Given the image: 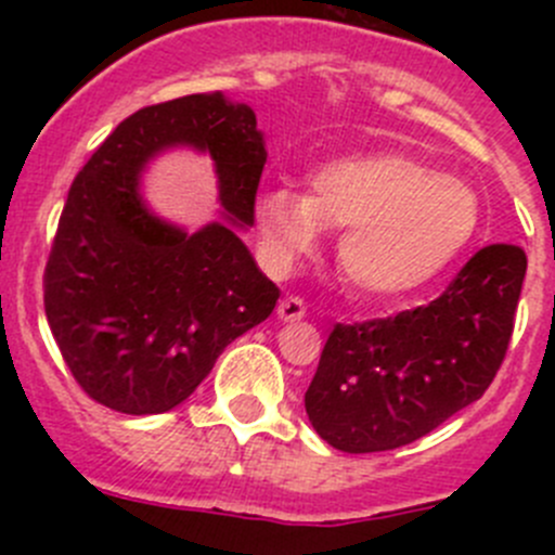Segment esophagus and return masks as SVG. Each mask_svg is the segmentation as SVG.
<instances>
[{
  "instance_id": "1",
  "label": "esophagus",
  "mask_w": 555,
  "mask_h": 555,
  "mask_svg": "<svg viewBox=\"0 0 555 555\" xmlns=\"http://www.w3.org/2000/svg\"><path fill=\"white\" fill-rule=\"evenodd\" d=\"M276 313L282 322H300L306 317V304L300 298H295V295H289V298L279 300Z\"/></svg>"
}]
</instances>
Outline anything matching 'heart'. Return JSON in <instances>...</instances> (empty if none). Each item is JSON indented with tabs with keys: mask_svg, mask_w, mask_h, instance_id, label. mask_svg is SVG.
I'll return each mask as SVG.
<instances>
[{
	"mask_svg": "<svg viewBox=\"0 0 555 555\" xmlns=\"http://www.w3.org/2000/svg\"><path fill=\"white\" fill-rule=\"evenodd\" d=\"M478 222L467 182L397 150L324 160L309 173L306 195L271 188L257 198V231L273 266L311 249L319 228H344L340 273L382 300L427 287L473 242Z\"/></svg>",
	"mask_w": 555,
	"mask_h": 555,
	"instance_id": "b5f03b06",
	"label": "heart"
}]
</instances>
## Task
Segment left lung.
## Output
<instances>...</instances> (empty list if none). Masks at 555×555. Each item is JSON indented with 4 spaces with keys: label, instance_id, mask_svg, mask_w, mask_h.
<instances>
[{
    "label": "left lung",
    "instance_id": "left-lung-1",
    "mask_svg": "<svg viewBox=\"0 0 555 555\" xmlns=\"http://www.w3.org/2000/svg\"><path fill=\"white\" fill-rule=\"evenodd\" d=\"M526 251H475L440 298L397 317L335 324L306 413L346 453L391 451L424 438L480 400L511 344Z\"/></svg>",
    "mask_w": 555,
    "mask_h": 555
}]
</instances>
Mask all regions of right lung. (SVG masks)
Instances as JSON below:
<instances>
[{
    "mask_svg": "<svg viewBox=\"0 0 555 555\" xmlns=\"http://www.w3.org/2000/svg\"><path fill=\"white\" fill-rule=\"evenodd\" d=\"M169 146L209 152L227 219L255 225L268 158L255 112L220 91L193 93L133 112L99 144L44 266V313L66 367L88 397L131 416L188 400L279 300L229 221L188 234L143 206L138 177Z\"/></svg>",
    "mask_w": 555,
    "mask_h": 555,
    "instance_id": "add662e5",
    "label": "right lung"
}]
</instances>
